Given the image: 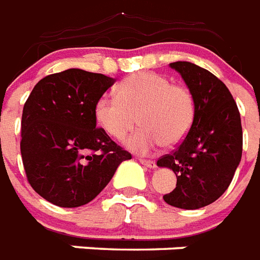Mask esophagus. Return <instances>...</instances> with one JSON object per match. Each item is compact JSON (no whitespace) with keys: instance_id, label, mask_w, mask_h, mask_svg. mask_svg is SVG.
<instances>
[{"instance_id":"esophagus-1","label":"esophagus","mask_w":260,"mask_h":260,"mask_svg":"<svg viewBox=\"0 0 260 260\" xmlns=\"http://www.w3.org/2000/svg\"><path fill=\"white\" fill-rule=\"evenodd\" d=\"M140 163H142V165H144V166L150 167V169H155V167H156V163H155L154 160H147V159H140Z\"/></svg>"}]
</instances>
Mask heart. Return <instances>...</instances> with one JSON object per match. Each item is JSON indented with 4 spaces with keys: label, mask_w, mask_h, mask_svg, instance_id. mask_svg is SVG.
Masks as SVG:
<instances>
[{
    "label": "heart",
    "mask_w": 260,
    "mask_h": 260,
    "mask_svg": "<svg viewBox=\"0 0 260 260\" xmlns=\"http://www.w3.org/2000/svg\"><path fill=\"white\" fill-rule=\"evenodd\" d=\"M117 97L102 95L94 117L104 132L121 140L140 124L126 142L132 151L147 154L162 144L178 146L191 129L196 101L191 91L156 73L142 71L126 77L116 87Z\"/></svg>",
    "instance_id": "1"
}]
</instances>
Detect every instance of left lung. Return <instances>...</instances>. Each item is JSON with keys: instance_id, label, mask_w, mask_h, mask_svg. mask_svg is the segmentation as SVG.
<instances>
[{"instance_id": "left-lung-1", "label": "left lung", "mask_w": 260, "mask_h": 260, "mask_svg": "<svg viewBox=\"0 0 260 260\" xmlns=\"http://www.w3.org/2000/svg\"><path fill=\"white\" fill-rule=\"evenodd\" d=\"M196 101V117L183 142L158 159L177 175V186L163 200L181 209H198L224 194L243 151L242 120L228 87L210 71L190 62H174Z\"/></svg>"}]
</instances>
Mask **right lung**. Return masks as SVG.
I'll use <instances>...</instances> for the list:
<instances>
[{
    "label": "right lung",
    "instance_id": "right-lung-1",
    "mask_svg": "<svg viewBox=\"0 0 260 260\" xmlns=\"http://www.w3.org/2000/svg\"><path fill=\"white\" fill-rule=\"evenodd\" d=\"M113 83L104 74L69 69L40 79L24 104L22 165L32 189L51 204L85 205L132 158L95 128V102Z\"/></svg>",
    "mask_w": 260,
    "mask_h": 260
}]
</instances>
